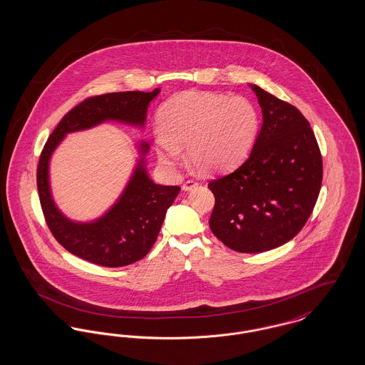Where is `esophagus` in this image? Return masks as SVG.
Returning a JSON list of instances; mask_svg holds the SVG:
<instances>
[{"label": "esophagus", "instance_id": "34e87169", "mask_svg": "<svg viewBox=\"0 0 365 365\" xmlns=\"http://www.w3.org/2000/svg\"><path fill=\"white\" fill-rule=\"evenodd\" d=\"M197 185H198V182H197V180H194V179H189V180H186V182L183 183V190H191V189H192V187H195Z\"/></svg>", "mask_w": 365, "mask_h": 365}]
</instances>
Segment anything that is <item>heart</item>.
Listing matches in <instances>:
<instances>
[{
  "instance_id": "b5f03b06",
  "label": "heart",
  "mask_w": 365,
  "mask_h": 365,
  "mask_svg": "<svg viewBox=\"0 0 365 365\" xmlns=\"http://www.w3.org/2000/svg\"><path fill=\"white\" fill-rule=\"evenodd\" d=\"M157 156L174 167L186 145L191 163L205 173H223L241 164L260 131L259 106L243 96L185 91L168 100L158 113Z\"/></svg>"
}]
</instances>
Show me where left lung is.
Returning a JSON list of instances; mask_svg holds the SVG:
<instances>
[{
	"label": "left lung",
	"mask_w": 365,
	"mask_h": 365,
	"mask_svg": "<svg viewBox=\"0 0 365 365\" xmlns=\"http://www.w3.org/2000/svg\"><path fill=\"white\" fill-rule=\"evenodd\" d=\"M262 110L259 137L242 165L208 183L209 227L227 247L260 253L289 242L317 201L323 160L311 124L294 105L252 85Z\"/></svg>",
	"instance_id": "left-lung-1"
}]
</instances>
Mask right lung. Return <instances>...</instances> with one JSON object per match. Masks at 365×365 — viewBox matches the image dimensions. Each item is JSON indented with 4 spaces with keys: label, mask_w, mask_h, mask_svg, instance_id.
<instances>
[{
    "label": "right lung",
    "mask_w": 365,
    "mask_h": 365,
    "mask_svg": "<svg viewBox=\"0 0 365 365\" xmlns=\"http://www.w3.org/2000/svg\"><path fill=\"white\" fill-rule=\"evenodd\" d=\"M153 91H119L87 97L73 106L46 140L36 168V186L45 222L53 237L66 250L101 267H124L143 259L155 245L167 209L179 194V186L156 185L139 164L120 200L104 217L78 225L54 207L48 180V165L54 148L67 133L85 130L108 119L143 124ZM148 145L142 143V152Z\"/></svg>",
    "instance_id": "add662e5"
}]
</instances>
